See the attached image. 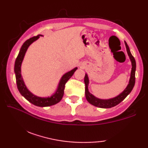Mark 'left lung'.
Here are the masks:
<instances>
[{"label":"left lung","instance_id":"obj_1","mask_svg":"<svg viewBox=\"0 0 148 148\" xmlns=\"http://www.w3.org/2000/svg\"><path fill=\"white\" fill-rule=\"evenodd\" d=\"M125 46L127 48V51L128 56H129L130 59L132 62V71H131V74H130V78L129 81V83H128V86H127L125 90L119 94V95L116 96L114 98L109 99H100L97 98L94 95H93L92 93H90L88 91V84H89V79L88 77V75L86 74L85 76H84V84H85V96L86 99L91 104H92L94 106L98 107L100 108H111L112 107L116 106V105L119 104L121 101H123L127 95L129 94L132 90L133 88L135 85V82H136V63L135 58L131 54L129 47H128L127 43L125 42Z\"/></svg>","mask_w":148,"mask_h":148}]
</instances>
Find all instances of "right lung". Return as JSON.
Segmentation results:
<instances>
[{
    "label": "right lung",
    "instance_id": "right-lung-1",
    "mask_svg": "<svg viewBox=\"0 0 148 148\" xmlns=\"http://www.w3.org/2000/svg\"><path fill=\"white\" fill-rule=\"evenodd\" d=\"M40 36H42V35H38L37 36H34L31 37L29 39L27 40L22 45L21 48L19 52V54L16 59L15 64H14V73L16 76V80L17 88L19 92L21 93L22 96H23L28 101L32 103V104L39 107H48L55 105L56 103H58L62 100L64 93L65 85L67 81L70 79L72 76V75L77 70V67L74 68L69 71L67 73H65L64 76L61 78L57 90H56L55 93L52 95L51 97H37L31 93L30 91L28 90L27 86L25 84V83L23 79V77L21 74V65L24 58L25 55L27 50L29 48V46L36 41L37 39L39 38Z\"/></svg>",
    "mask_w": 148,
    "mask_h": 148
}]
</instances>
